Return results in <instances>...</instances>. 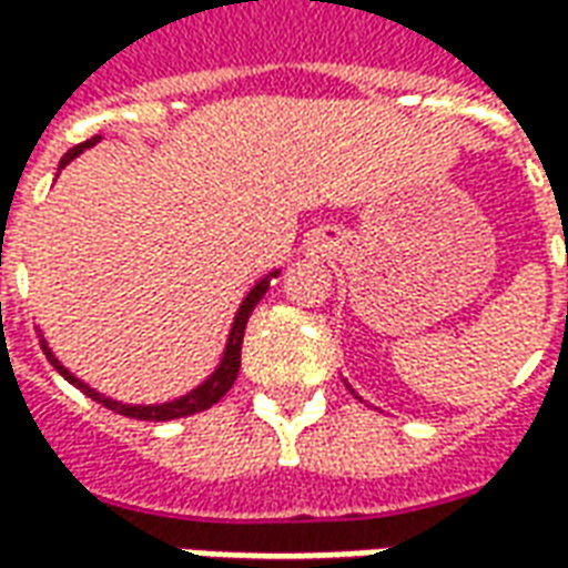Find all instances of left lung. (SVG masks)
<instances>
[{"instance_id": "left-lung-1", "label": "left lung", "mask_w": 568, "mask_h": 568, "mask_svg": "<svg viewBox=\"0 0 568 568\" xmlns=\"http://www.w3.org/2000/svg\"><path fill=\"white\" fill-rule=\"evenodd\" d=\"M349 393H353V389H349ZM353 395H356V393H353ZM356 398H358V395H356Z\"/></svg>"}]
</instances>
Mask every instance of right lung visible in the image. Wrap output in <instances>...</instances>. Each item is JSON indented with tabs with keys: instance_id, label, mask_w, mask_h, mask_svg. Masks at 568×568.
<instances>
[{
	"instance_id": "add662e5",
	"label": "right lung",
	"mask_w": 568,
	"mask_h": 568,
	"mask_svg": "<svg viewBox=\"0 0 568 568\" xmlns=\"http://www.w3.org/2000/svg\"><path fill=\"white\" fill-rule=\"evenodd\" d=\"M100 142V136H93V140L81 142V145H75V149H69L67 154H63V161H60V170L67 166V163H72L75 158H79L81 151L84 149H93ZM273 276H280V271L267 273V276H261L258 283L248 288V295L243 297V304H240V310H236L234 322H231V332H227V344H224V353H222V362L215 365V371H212L206 381L200 383V386H194L191 393L179 395V398H173V402H163V405H128V402H115V398H109V395L97 393L93 386H88V383L81 381V377H75L72 371L60 362V358L54 356V349L48 346V341H44V334H39V341H42V349L44 356H48V362L54 365L63 377H67L75 389H81V393L88 395V398H93L97 405L109 407V410H115V414H121V417H130V419H149V423H166V419H179V417H191V414H200V410H206V407H212L215 402H222V395L234 386L236 374H240V349H243V334H246V322L248 316H252V310L258 307V301L264 297V292L271 288V280Z\"/></svg>"
}]
</instances>
